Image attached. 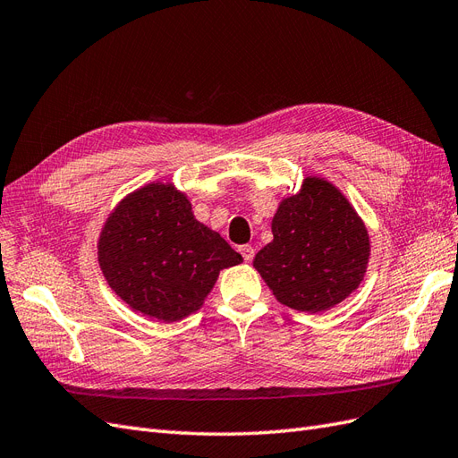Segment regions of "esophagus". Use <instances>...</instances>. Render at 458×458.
Wrapping results in <instances>:
<instances>
[{
	"instance_id": "obj_1",
	"label": "esophagus",
	"mask_w": 458,
	"mask_h": 458,
	"mask_svg": "<svg viewBox=\"0 0 458 458\" xmlns=\"http://www.w3.org/2000/svg\"><path fill=\"white\" fill-rule=\"evenodd\" d=\"M239 252L242 254L244 261H252V259H254V248H252L250 244H242V246L239 248Z\"/></svg>"
}]
</instances>
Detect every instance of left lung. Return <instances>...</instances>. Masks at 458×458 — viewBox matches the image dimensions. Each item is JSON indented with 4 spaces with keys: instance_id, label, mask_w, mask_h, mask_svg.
<instances>
[{
    "instance_id": "obj_1",
    "label": "left lung",
    "mask_w": 458,
    "mask_h": 458,
    "mask_svg": "<svg viewBox=\"0 0 458 458\" xmlns=\"http://www.w3.org/2000/svg\"><path fill=\"white\" fill-rule=\"evenodd\" d=\"M271 231L254 267L284 306L327 311L361 284L370 256L367 227L325 179L308 177L298 195L284 199Z\"/></svg>"
}]
</instances>
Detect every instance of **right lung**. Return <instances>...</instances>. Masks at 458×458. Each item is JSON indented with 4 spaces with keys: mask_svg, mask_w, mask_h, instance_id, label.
I'll list each match as a JSON object with an SVG mask.
<instances>
[{
    "mask_svg": "<svg viewBox=\"0 0 458 458\" xmlns=\"http://www.w3.org/2000/svg\"><path fill=\"white\" fill-rule=\"evenodd\" d=\"M97 248L120 300L162 323L200 310L219 271L242 261L219 233L195 219L189 199L172 183H150L123 199Z\"/></svg>",
    "mask_w": 458,
    "mask_h": 458,
    "instance_id": "right-lung-1",
    "label": "right lung"
}]
</instances>
